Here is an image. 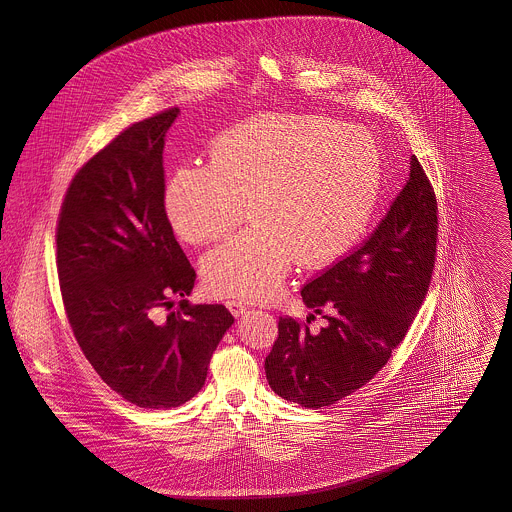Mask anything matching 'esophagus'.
<instances>
[{"label": "esophagus", "instance_id": "34e87169", "mask_svg": "<svg viewBox=\"0 0 512 512\" xmlns=\"http://www.w3.org/2000/svg\"><path fill=\"white\" fill-rule=\"evenodd\" d=\"M226 307H228V311H230L234 317H242L244 313H247V305L242 303V301H236V299H228V301H226Z\"/></svg>", "mask_w": 512, "mask_h": 512}]
</instances>
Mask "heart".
Listing matches in <instances>:
<instances>
[{
    "instance_id": "heart-1",
    "label": "heart",
    "mask_w": 512,
    "mask_h": 512,
    "mask_svg": "<svg viewBox=\"0 0 512 512\" xmlns=\"http://www.w3.org/2000/svg\"><path fill=\"white\" fill-rule=\"evenodd\" d=\"M382 190V157L361 126L315 115L270 113L232 126L209 163L172 172L165 215L186 244L224 238L247 215L244 234L201 261L215 295L268 299L292 267H326L359 244Z\"/></svg>"
}]
</instances>
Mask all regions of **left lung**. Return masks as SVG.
Returning <instances> with one entry per match:
<instances>
[{"label": "left lung", "mask_w": 512, "mask_h": 512, "mask_svg": "<svg viewBox=\"0 0 512 512\" xmlns=\"http://www.w3.org/2000/svg\"><path fill=\"white\" fill-rule=\"evenodd\" d=\"M436 247V192L413 155L409 180L374 234L301 290L305 305L328 324L311 332L309 318L307 324L278 320V338L265 361L274 393L320 409L370 382L424 303Z\"/></svg>", "instance_id": "1"}]
</instances>
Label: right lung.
Here are the masks:
<instances>
[{"label": "right lung", "instance_id": "obj_1", "mask_svg": "<svg viewBox=\"0 0 512 512\" xmlns=\"http://www.w3.org/2000/svg\"><path fill=\"white\" fill-rule=\"evenodd\" d=\"M178 107L134 122L74 174L55 244L65 313L99 378L132 405L172 409L203 388L234 317L192 305L195 270L163 207V147ZM180 298L171 311V299ZM167 310V316L160 311Z\"/></svg>", "mask_w": 512, "mask_h": 512}]
</instances>
